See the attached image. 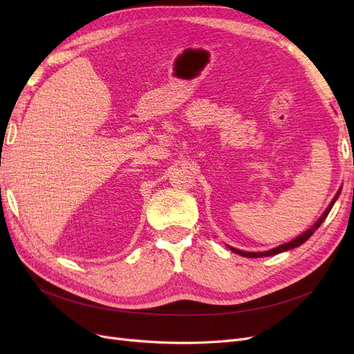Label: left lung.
Listing matches in <instances>:
<instances>
[{
	"instance_id": "8db88e82",
	"label": "left lung",
	"mask_w": 354,
	"mask_h": 354,
	"mask_svg": "<svg viewBox=\"0 0 354 354\" xmlns=\"http://www.w3.org/2000/svg\"><path fill=\"white\" fill-rule=\"evenodd\" d=\"M353 165H354V159H353ZM339 192H341V189L337 192L335 198L332 199V202L329 203V207H328L326 211L322 214V217H320V218L315 223V226H312V229L306 230L303 234H299V236L295 238L294 241L288 242V243H283V245H279V246H276V248H273V250H270V251H266V252H243V251H239V250H236V248H232V246H229V248H230L233 252H236V254H239V255H242V257H250V259H257V257H269V255H274V254H279V252H283V251H288V250L297 248V246L303 245V243H304L310 236H312V234L320 227V224L324 223V220L328 217L329 211L332 209V207H334V203H335L337 198L339 196Z\"/></svg>"
}]
</instances>
